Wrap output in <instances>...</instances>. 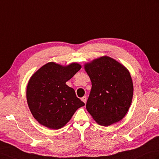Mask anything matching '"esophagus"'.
Masks as SVG:
<instances>
[{"label": "esophagus", "mask_w": 159, "mask_h": 159, "mask_svg": "<svg viewBox=\"0 0 159 159\" xmlns=\"http://www.w3.org/2000/svg\"><path fill=\"white\" fill-rule=\"evenodd\" d=\"M81 100H82L84 104H85L86 102H87V97L86 96H83L82 98H81Z\"/></svg>", "instance_id": "34e87169"}]
</instances>
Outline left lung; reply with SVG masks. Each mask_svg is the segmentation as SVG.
I'll return each instance as SVG.
<instances>
[{"label": "left lung", "instance_id": "8db88e82", "mask_svg": "<svg viewBox=\"0 0 159 159\" xmlns=\"http://www.w3.org/2000/svg\"><path fill=\"white\" fill-rule=\"evenodd\" d=\"M91 81L86 108L103 126L122 120L131 104L134 86L127 69L114 59L104 56L84 66Z\"/></svg>", "mask_w": 159, "mask_h": 159}]
</instances>
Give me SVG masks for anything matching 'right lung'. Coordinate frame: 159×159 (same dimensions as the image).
<instances>
[{
	"label": "right lung",
	"mask_w": 159,
	"mask_h": 159,
	"mask_svg": "<svg viewBox=\"0 0 159 159\" xmlns=\"http://www.w3.org/2000/svg\"><path fill=\"white\" fill-rule=\"evenodd\" d=\"M80 68L76 63L62 66L50 62L32 76L27 86V102L40 124L58 129L70 120L77 109L84 106L75 90L66 84Z\"/></svg>",
	"instance_id": "right-lung-1"
}]
</instances>
